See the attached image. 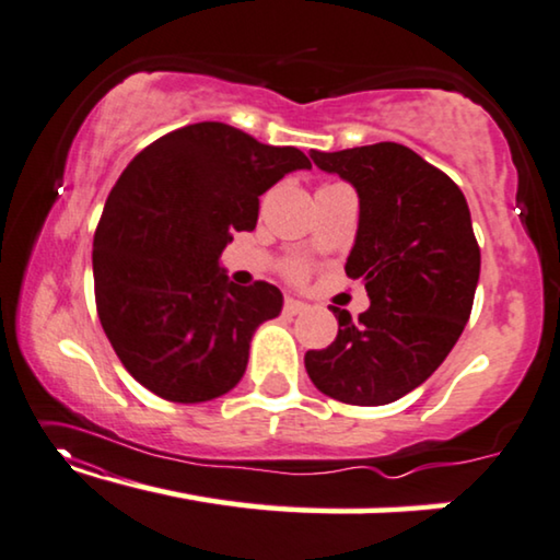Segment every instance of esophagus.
I'll list each match as a JSON object with an SVG mask.
<instances>
[{"instance_id": "obj_1", "label": "esophagus", "mask_w": 560, "mask_h": 560, "mask_svg": "<svg viewBox=\"0 0 560 560\" xmlns=\"http://www.w3.org/2000/svg\"><path fill=\"white\" fill-rule=\"evenodd\" d=\"M283 312H287L289 316H296L306 312V304L299 302V299H283Z\"/></svg>"}]
</instances>
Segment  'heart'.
I'll return each instance as SVG.
<instances>
[{
	"instance_id": "heart-1",
	"label": "heart",
	"mask_w": 560,
	"mask_h": 560,
	"mask_svg": "<svg viewBox=\"0 0 560 560\" xmlns=\"http://www.w3.org/2000/svg\"><path fill=\"white\" fill-rule=\"evenodd\" d=\"M287 277L291 281H304L308 277V266L304 261H291L287 266Z\"/></svg>"
}]
</instances>
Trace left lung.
Segmentation results:
<instances>
[{"mask_svg":"<svg viewBox=\"0 0 560 560\" xmlns=\"http://www.w3.org/2000/svg\"><path fill=\"white\" fill-rule=\"evenodd\" d=\"M312 161L360 194L345 271L364 281L372 304L360 319L331 306L337 339L308 349L306 372L345 405L395 402L438 370L470 319L480 277L470 208L450 175L407 145L312 150Z\"/></svg>","mask_w":560,"mask_h":560,"instance_id":"1","label":"left lung"}]
</instances>
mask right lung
<instances>
[{
  "label": "right lung",
  "instance_id": "obj_1",
  "mask_svg": "<svg viewBox=\"0 0 560 560\" xmlns=\"http://www.w3.org/2000/svg\"><path fill=\"white\" fill-rule=\"evenodd\" d=\"M296 168L226 122L186 125L140 150L105 200L93 241L100 324L132 377L171 402H206L244 377L256 327L281 312L269 281L236 287L219 269L258 196Z\"/></svg>",
  "mask_w": 560,
  "mask_h": 560
}]
</instances>
